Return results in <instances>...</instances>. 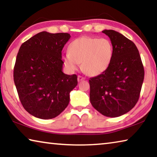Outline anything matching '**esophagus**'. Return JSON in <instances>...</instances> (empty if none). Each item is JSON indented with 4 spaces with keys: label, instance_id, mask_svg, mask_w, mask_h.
Listing matches in <instances>:
<instances>
[{
    "label": "esophagus",
    "instance_id": "obj_1",
    "mask_svg": "<svg viewBox=\"0 0 157 157\" xmlns=\"http://www.w3.org/2000/svg\"><path fill=\"white\" fill-rule=\"evenodd\" d=\"M85 78H84V77H82V76H81V75H78V82H81V81H82V80H84Z\"/></svg>",
    "mask_w": 157,
    "mask_h": 157
}]
</instances>
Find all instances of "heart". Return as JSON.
<instances>
[{"label":"heart","instance_id":"heart-1","mask_svg":"<svg viewBox=\"0 0 157 157\" xmlns=\"http://www.w3.org/2000/svg\"><path fill=\"white\" fill-rule=\"evenodd\" d=\"M113 57V45L108 39L81 37L71 42L63 59L71 70H77L81 63L84 73L96 76L107 70Z\"/></svg>","mask_w":157,"mask_h":157}]
</instances>
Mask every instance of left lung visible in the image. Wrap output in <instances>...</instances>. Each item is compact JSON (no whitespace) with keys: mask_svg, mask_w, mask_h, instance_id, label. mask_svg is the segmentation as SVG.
<instances>
[{"mask_svg":"<svg viewBox=\"0 0 157 157\" xmlns=\"http://www.w3.org/2000/svg\"><path fill=\"white\" fill-rule=\"evenodd\" d=\"M102 33L109 37L113 57L104 73L90 78V101L102 115L114 118L136 105L144 79V68L134 42L115 30Z\"/></svg>","mask_w":157,"mask_h":157,"instance_id":"8db88e82","label":"left lung"}]
</instances>
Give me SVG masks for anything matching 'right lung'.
<instances>
[{
    "label": "right lung",
    "instance_id": "1",
    "mask_svg": "<svg viewBox=\"0 0 157 157\" xmlns=\"http://www.w3.org/2000/svg\"><path fill=\"white\" fill-rule=\"evenodd\" d=\"M71 35L41 32L21 45L14 68V81L23 107L34 117L51 119L67 107L76 75L62 72V50Z\"/></svg>",
    "mask_w": 157,
    "mask_h": 157
}]
</instances>
